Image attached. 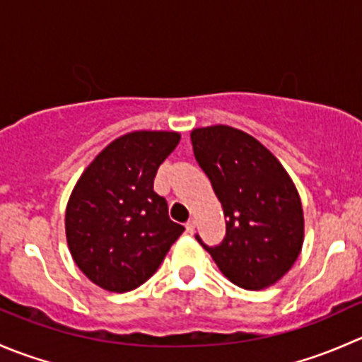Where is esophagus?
Instances as JSON below:
<instances>
[{"label": "esophagus", "mask_w": 362, "mask_h": 362, "mask_svg": "<svg viewBox=\"0 0 362 362\" xmlns=\"http://www.w3.org/2000/svg\"><path fill=\"white\" fill-rule=\"evenodd\" d=\"M185 229H187V233H194V229H196V221H194V218H191V221L185 222Z\"/></svg>", "instance_id": "34e87169"}]
</instances>
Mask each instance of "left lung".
<instances>
[{
  "label": "left lung",
  "instance_id": "left-lung-1",
  "mask_svg": "<svg viewBox=\"0 0 362 362\" xmlns=\"http://www.w3.org/2000/svg\"><path fill=\"white\" fill-rule=\"evenodd\" d=\"M191 141L226 215L218 245H206L199 235L196 240L238 287L273 286L303 245V208L293 180L268 148L235 127H199Z\"/></svg>",
  "mask_w": 362,
  "mask_h": 362
}]
</instances>
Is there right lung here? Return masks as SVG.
I'll list each match as a JSON object with an SVG mask.
<instances>
[{"instance_id": "add662e5", "label": "right lung", "mask_w": 362, "mask_h": 362, "mask_svg": "<svg viewBox=\"0 0 362 362\" xmlns=\"http://www.w3.org/2000/svg\"><path fill=\"white\" fill-rule=\"evenodd\" d=\"M178 133L134 131L112 141L76 182L66 206L69 252L83 275L112 293L147 282L184 233L154 192Z\"/></svg>"}]
</instances>
